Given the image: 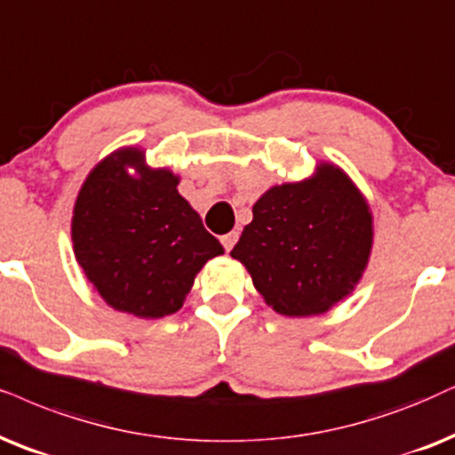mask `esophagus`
Listing matches in <instances>:
<instances>
[{"label":"esophagus","mask_w":455,"mask_h":455,"mask_svg":"<svg viewBox=\"0 0 455 455\" xmlns=\"http://www.w3.org/2000/svg\"><path fill=\"white\" fill-rule=\"evenodd\" d=\"M237 239H239V233H227V235H222L220 237V241H222V245H224V250L227 251H231L233 247H235V243H237Z\"/></svg>","instance_id":"obj_1"}]
</instances>
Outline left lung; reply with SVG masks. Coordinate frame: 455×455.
<instances>
[{
    "label": "left lung",
    "mask_w": 455,
    "mask_h": 455,
    "mask_svg": "<svg viewBox=\"0 0 455 455\" xmlns=\"http://www.w3.org/2000/svg\"><path fill=\"white\" fill-rule=\"evenodd\" d=\"M231 256L250 273L275 313L323 315L363 277L373 216L350 176L321 161L310 178L270 187Z\"/></svg>",
    "instance_id": "obj_1"
}]
</instances>
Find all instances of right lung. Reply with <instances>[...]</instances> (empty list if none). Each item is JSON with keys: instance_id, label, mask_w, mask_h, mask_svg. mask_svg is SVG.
I'll return each mask as SVG.
<instances>
[{"instance_id": "1", "label": "right lung", "mask_w": 455, "mask_h": 455, "mask_svg": "<svg viewBox=\"0 0 455 455\" xmlns=\"http://www.w3.org/2000/svg\"><path fill=\"white\" fill-rule=\"evenodd\" d=\"M178 182L172 170L147 165L140 147H124L99 161L79 188L73 251L111 308L138 319L174 315L204 264L224 254Z\"/></svg>"}]
</instances>
